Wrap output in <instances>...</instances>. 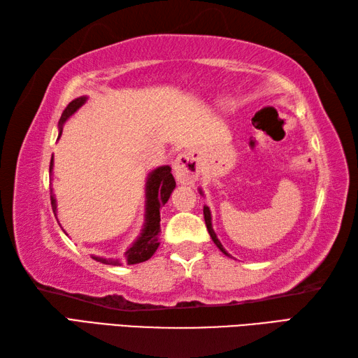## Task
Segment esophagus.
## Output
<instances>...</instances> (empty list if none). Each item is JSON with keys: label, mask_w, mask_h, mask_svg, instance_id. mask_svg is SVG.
I'll use <instances>...</instances> for the list:
<instances>
[{"label": "esophagus", "mask_w": 358, "mask_h": 358, "mask_svg": "<svg viewBox=\"0 0 358 358\" xmlns=\"http://www.w3.org/2000/svg\"><path fill=\"white\" fill-rule=\"evenodd\" d=\"M173 173L180 183L194 185L200 173L199 159L192 152H181L173 162Z\"/></svg>", "instance_id": "esophagus-1"}]
</instances>
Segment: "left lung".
Instances as JSON below:
<instances>
[{
  "label": "left lung",
  "mask_w": 358,
  "mask_h": 358,
  "mask_svg": "<svg viewBox=\"0 0 358 358\" xmlns=\"http://www.w3.org/2000/svg\"><path fill=\"white\" fill-rule=\"evenodd\" d=\"M201 192V191H200ZM203 214H204V222H206V227H208V231H209V235H210V238L214 240V243L217 245V248L222 250V252L224 254V255H227V257H231L229 254L226 252V249L223 248V245L222 243H220V240L217 238V234L214 232V229H212V217H210V210H209V208L208 206H204L203 208Z\"/></svg>",
  "instance_id": "1"
}]
</instances>
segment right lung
I'll use <instances>...</instances> for the list:
<instances>
[{"instance_id":"obj_1","label":"right lung","mask_w":358,"mask_h":358,"mask_svg":"<svg viewBox=\"0 0 358 358\" xmlns=\"http://www.w3.org/2000/svg\"><path fill=\"white\" fill-rule=\"evenodd\" d=\"M86 100L87 96H80V98H75L73 101L67 104L62 118H59V127L64 124V121L67 118L73 115V113L86 103ZM59 135H62V131H59ZM52 166H53V157L50 159V172H52ZM173 189H175V180H173V175L171 173L169 166H162V167H157L155 171H152L146 181V215H144L146 223H144L141 235L134 241V245L126 250L121 260H112V258L108 260V258L94 257L95 260L106 264H115V266L121 263L136 264V263H143L149 260L159 246V232H162V229H159V220H162L159 218V208L164 206V203H167V200H169ZM50 201H52L53 214L57 217V204H55V196L52 194V189H50Z\"/></svg>"}]
</instances>
